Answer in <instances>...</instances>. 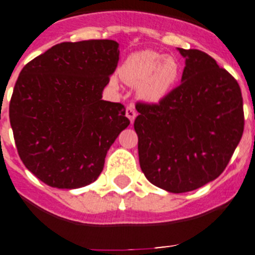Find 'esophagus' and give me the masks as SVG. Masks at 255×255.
<instances>
[{
	"label": "esophagus",
	"instance_id": "obj_1",
	"mask_svg": "<svg viewBox=\"0 0 255 255\" xmlns=\"http://www.w3.org/2000/svg\"><path fill=\"white\" fill-rule=\"evenodd\" d=\"M126 117L130 121V123H133L134 118H136V110H134L133 105L127 106V109H126Z\"/></svg>",
	"mask_w": 255,
	"mask_h": 255
}]
</instances>
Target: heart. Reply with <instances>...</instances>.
Returning a JSON list of instances; mask_svg holds the SVG:
<instances>
[{
    "instance_id": "b5f03b06",
    "label": "heart",
    "mask_w": 255,
    "mask_h": 255,
    "mask_svg": "<svg viewBox=\"0 0 255 255\" xmlns=\"http://www.w3.org/2000/svg\"><path fill=\"white\" fill-rule=\"evenodd\" d=\"M181 66L174 56L151 50L137 51L119 68L122 79L137 86V94L147 103H159L168 95L180 77ZM112 83H117L113 78Z\"/></svg>"
}]
</instances>
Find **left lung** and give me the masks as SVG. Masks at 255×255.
I'll list each match as a JSON object with an SVG mask.
<instances>
[{
	"instance_id": "1",
	"label": "left lung",
	"mask_w": 255,
	"mask_h": 255,
	"mask_svg": "<svg viewBox=\"0 0 255 255\" xmlns=\"http://www.w3.org/2000/svg\"><path fill=\"white\" fill-rule=\"evenodd\" d=\"M185 57L181 85L159 104L137 103L134 130L143 174L173 194L216 180L244 130L241 90L213 57L177 48Z\"/></svg>"
}]
</instances>
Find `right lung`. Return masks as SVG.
I'll return each mask as SVG.
<instances>
[{
  "instance_id": "obj_1",
  "label": "right lung",
  "mask_w": 255,
  "mask_h": 255,
  "mask_svg": "<svg viewBox=\"0 0 255 255\" xmlns=\"http://www.w3.org/2000/svg\"><path fill=\"white\" fill-rule=\"evenodd\" d=\"M118 61L112 39L63 42L20 72L10 125L24 165L46 185L79 189L103 172L108 150L129 126L125 106L101 100Z\"/></svg>"
}]
</instances>
